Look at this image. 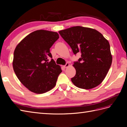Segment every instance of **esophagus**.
I'll return each instance as SVG.
<instances>
[{
  "label": "esophagus",
  "mask_w": 127,
  "mask_h": 127,
  "mask_svg": "<svg viewBox=\"0 0 127 127\" xmlns=\"http://www.w3.org/2000/svg\"><path fill=\"white\" fill-rule=\"evenodd\" d=\"M69 65H70L69 63H66L65 65L64 66V68H68V67L69 66Z\"/></svg>",
  "instance_id": "1"
}]
</instances>
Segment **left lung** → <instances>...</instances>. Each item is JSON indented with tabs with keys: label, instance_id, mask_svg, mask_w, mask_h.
<instances>
[{
	"label": "left lung",
	"instance_id": "8db88e82",
	"mask_svg": "<svg viewBox=\"0 0 127 127\" xmlns=\"http://www.w3.org/2000/svg\"><path fill=\"white\" fill-rule=\"evenodd\" d=\"M75 55L81 56L73 66L76 75L71 81L76 87L90 90L99 85L111 65L112 57L108 40L94 29L75 26L59 31Z\"/></svg>",
	"mask_w": 127,
	"mask_h": 127
}]
</instances>
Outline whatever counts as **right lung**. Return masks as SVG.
Here are the masks:
<instances>
[{"mask_svg": "<svg viewBox=\"0 0 127 127\" xmlns=\"http://www.w3.org/2000/svg\"><path fill=\"white\" fill-rule=\"evenodd\" d=\"M59 37L57 32L37 30L16 46L12 65L18 80L32 92L42 94L56 85L61 66L56 64L50 48Z\"/></svg>", "mask_w": 127, "mask_h": 127, "instance_id": "obj_1", "label": "right lung"}]
</instances>
